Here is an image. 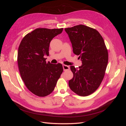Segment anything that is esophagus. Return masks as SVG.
<instances>
[{
  "label": "esophagus",
  "mask_w": 126,
  "mask_h": 126,
  "mask_svg": "<svg viewBox=\"0 0 126 126\" xmlns=\"http://www.w3.org/2000/svg\"><path fill=\"white\" fill-rule=\"evenodd\" d=\"M63 69L64 71L67 70H69V69H70V68H69V66H67V65H65V64H63Z\"/></svg>",
  "instance_id": "1"
}]
</instances>
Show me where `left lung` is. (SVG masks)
I'll list each match as a JSON object with an SVG mask.
<instances>
[{
	"label": "left lung",
	"instance_id": "obj_1",
	"mask_svg": "<svg viewBox=\"0 0 126 126\" xmlns=\"http://www.w3.org/2000/svg\"><path fill=\"white\" fill-rule=\"evenodd\" d=\"M64 30L73 52L82 62L78 68L70 66L74 76L69 81V86L79 96H88L98 89L105 76L108 54L104 40L97 30L83 25Z\"/></svg>",
	"mask_w": 126,
	"mask_h": 126
}]
</instances>
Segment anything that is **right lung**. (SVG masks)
Here are the masks:
<instances>
[{"label":"right lung","mask_w":126,"mask_h":126,"mask_svg":"<svg viewBox=\"0 0 126 126\" xmlns=\"http://www.w3.org/2000/svg\"><path fill=\"white\" fill-rule=\"evenodd\" d=\"M63 28H37L26 35L18 48L17 62L21 77L28 90L45 97L54 90L63 71L61 63H46L50 43Z\"/></svg>","instance_id":"1"}]
</instances>
